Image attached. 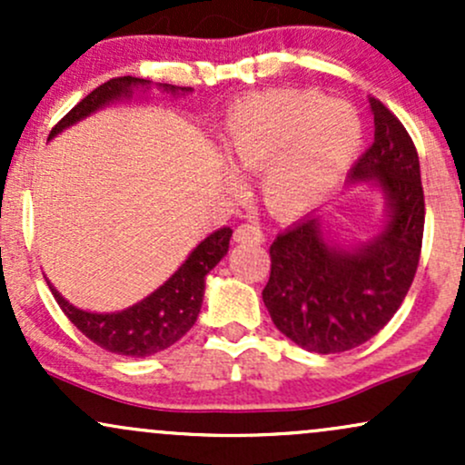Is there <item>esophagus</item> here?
Here are the masks:
<instances>
[{
  "mask_svg": "<svg viewBox=\"0 0 465 465\" xmlns=\"http://www.w3.org/2000/svg\"><path fill=\"white\" fill-rule=\"evenodd\" d=\"M233 240H236V242H240V244H262L264 242V233L258 225H251V223H247V225H240L236 229V233H233Z\"/></svg>",
  "mask_w": 465,
  "mask_h": 465,
  "instance_id": "obj_1",
  "label": "esophagus"
}]
</instances>
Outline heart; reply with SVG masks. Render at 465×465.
I'll return each instance as SVG.
<instances>
[{"mask_svg": "<svg viewBox=\"0 0 465 465\" xmlns=\"http://www.w3.org/2000/svg\"><path fill=\"white\" fill-rule=\"evenodd\" d=\"M362 140L361 117L341 100L303 89H271L240 103L225 124V154L236 173L258 174L275 214L311 210L343 177ZM232 190L240 188L229 174Z\"/></svg>", "mask_w": 465, "mask_h": 465, "instance_id": "heart-1", "label": "heart"}]
</instances>
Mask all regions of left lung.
<instances>
[{"instance_id":"obj_1","label":"left lung","mask_w":465,"mask_h":465,"mask_svg":"<svg viewBox=\"0 0 465 465\" xmlns=\"http://www.w3.org/2000/svg\"><path fill=\"white\" fill-rule=\"evenodd\" d=\"M373 143L350 183H373L387 201V225L371 242L341 249L308 216L273 240L262 300L275 328L303 350L336 354L381 332L407 297L424 236V190L415 143L381 100L370 98Z\"/></svg>"}]
</instances>
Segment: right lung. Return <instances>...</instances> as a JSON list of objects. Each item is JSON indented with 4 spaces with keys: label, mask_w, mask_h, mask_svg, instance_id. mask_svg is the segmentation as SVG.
I'll return each instance as SVG.
<instances>
[{
    "label": "right lung",
    "mask_w": 465,
    "mask_h": 465,
    "mask_svg": "<svg viewBox=\"0 0 465 465\" xmlns=\"http://www.w3.org/2000/svg\"><path fill=\"white\" fill-rule=\"evenodd\" d=\"M148 84H151V80L133 76L106 80L92 94L84 95L58 122L54 129L50 131L47 140L56 137L63 129L84 120V117L95 114V111L114 103V100L131 98L133 89H148ZM159 89L173 95L192 92L190 87H174V84H159ZM229 238H232V229L229 227L210 233L203 242L196 244L188 260L157 291L143 297L135 306L120 312L100 314L80 311V308L72 306L65 297H61V292L50 282H47V286H50L52 295H54L61 311L67 314L69 322L76 325L89 341H94L95 345H100L106 351H114V354L143 359V356H153L157 351L168 350L194 325L201 312L203 292H205V275L225 258Z\"/></svg>",
    "instance_id": "obj_1"
}]
</instances>
